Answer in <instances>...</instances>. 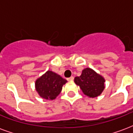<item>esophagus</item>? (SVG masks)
<instances>
[{
    "label": "esophagus",
    "instance_id": "esophagus-1",
    "mask_svg": "<svg viewBox=\"0 0 133 133\" xmlns=\"http://www.w3.org/2000/svg\"><path fill=\"white\" fill-rule=\"evenodd\" d=\"M67 80H68V81H73V80H74V77H73V76H71V77H70V78H67Z\"/></svg>",
    "mask_w": 133,
    "mask_h": 133
}]
</instances>
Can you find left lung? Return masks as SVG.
<instances>
[{
	"label": "left lung",
	"instance_id": "obj_1",
	"mask_svg": "<svg viewBox=\"0 0 133 133\" xmlns=\"http://www.w3.org/2000/svg\"><path fill=\"white\" fill-rule=\"evenodd\" d=\"M74 81L84 94L90 98L100 95L105 88L104 78L89 68L84 69L81 76L75 77Z\"/></svg>",
	"mask_w": 133,
	"mask_h": 133
}]
</instances>
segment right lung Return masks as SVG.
Segmentation results:
<instances>
[{
    "instance_id": "right-lung-1",
    "label": "right lung",
    "mask_w": 133,
    "mask_h": 133,
    "mask_svg": "<svg viewBox=\"0 0 133 133\" xmlns=\"http://www.w3.org/2000/svg\"><path fill=\"white\" fill-rule=\"evenodd\" d=\"M66 83L65 79L49 70L35 81V88L41 97L53 100L61 93L62 87Z\"/></svg>"
}]
</instances>
